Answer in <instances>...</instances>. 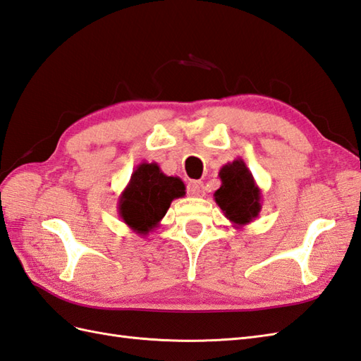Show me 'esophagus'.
I'll list each match as a JSON object with an SVG mask.
<instances>
[{
  "label": "esophagus",
  "mask_w": 361,
  "mask_h": 361,
  "mask_svg": "<svg viewBox=\"0 0 361 361\" xmlns=\"http://www.w3.org/2000/svg\"><path fill=\"white\" fill-rule=\"evenodd\" d=\"M188 194L192 197H203L204 195V186L203 183L198 180H192L188 184Z\"/></svg>",
  "instance_id": "1"
}]
</instances>
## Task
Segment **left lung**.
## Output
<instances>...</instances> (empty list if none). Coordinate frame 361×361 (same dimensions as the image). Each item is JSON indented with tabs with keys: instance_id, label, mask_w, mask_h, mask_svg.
<instances>
[{
	"instance_id": "left-lung-1",
	"label": "left lung",
	"mask_w": 361,
	"mask_h": 361,
	"mask_svg": "<svg viewBox=\"0 0 361 361\" xmlns=\"http://www.w3.org/2000/svg\"><path fill=\"white\" fill-rule=\"evenodd\" d=\"M219 177L220 189L215 190V203L235 229L252 223L262 211V189L257 186L252 172L246 163L237 158L224 164Z\"/></svg>"
}]
</instances>
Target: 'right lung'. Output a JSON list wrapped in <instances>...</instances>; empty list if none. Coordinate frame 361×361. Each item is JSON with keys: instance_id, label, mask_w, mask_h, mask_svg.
I'll return each mask as SVG.
<instances>
[{"instance_id": "add662e5", "label": "right lung", "mask_w": 361, "mask_h": 361, "mask_svg": "<svg viewBox=\"0 0 361 361\" xmlns=\"http://www.w3.org/2000/svg\"><path fill=\"white\" fill-rule=\"evenodd\" d=\"M184 195L186 188L178 177H167L157 163H141L121 192L118 214L133 232L146 237L160 226L172 201Z\"/></svg>"}]
</instances>
